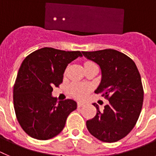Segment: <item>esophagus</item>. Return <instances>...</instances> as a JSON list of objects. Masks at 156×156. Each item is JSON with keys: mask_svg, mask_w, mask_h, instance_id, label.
<instances>
[{"mask_svg": "<svg viewBox=\"0 0 156 156\" xmlns=\"http://www.w3.org/2000/svg\"><path fill=\"white\" fill-rule=\"evenodd\" d=\"M77 105H78V107H81V106H83L84 105H85V102H81V101H78V103H77Z\"/></svg>", "mask_w": 156, "mask_h": 156, "instance_id": "1", "label": "esophagus"}]
</instances>
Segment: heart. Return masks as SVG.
<instances>
[{"label":"heart","mask_w":156,"mask_h":156,"mask_svg":"<svg viewBox=\"0 0 156 156\" xmlns=\"http://www.w3.org/2000/svg\"><path fill=\"white\" fill-rule=\"evenodd\" d=\"M94 63L91 61H87L85 63V66L93 64ZM90 90V87L85 84H80V83H73L70 85V92L71 95L78 99H83L87 95Z\"/></svg>","instance_id":"obj_1"}]
</instances>
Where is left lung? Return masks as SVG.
Wrapping results in <instances>:
<instances>
[{"label":"left lung","instance_id":"left-lung-1","mask_svg":"<svg viewBox=\"0 0 156 156\" xmlns=\"http://www.w3.org/2000/svg\"><path fill=\"white\" fill-rule=\"evenodd\" d=\"M82 54L100 67L102 79L95 93H102L109 100L101 111L93 103L97 113L87 120V128L103 142H116L131 131L141 113L144 91L140 73L130 57L116 50L82 51Z\"/></svg>","mask_w":156,"mask_h":156}]
</instances>
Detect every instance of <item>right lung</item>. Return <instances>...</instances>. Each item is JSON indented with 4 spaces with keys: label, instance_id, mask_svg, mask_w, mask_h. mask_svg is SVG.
Listing matches in <instances>:
<instances>
[{
    "label": "right lung",
    "instance_id": "obj_1",
    "mask_svg": "<svg viewBox=\"0 0 156 156\" xmlns=\"http://www.w3.org/2000/svg\"><path fill=\"white\" fill-rule=\"evenodd\" d=\"M78 57H82L80 51L44 47L22 63L14 85V108L19 124L30 137L48 140L57 136L68 115L77 109L75 101H57L52 92L62 83L68 64Z\"/></svg>",
    "mask_w": 156,
    "mask_h": 156
}]
</instances>
